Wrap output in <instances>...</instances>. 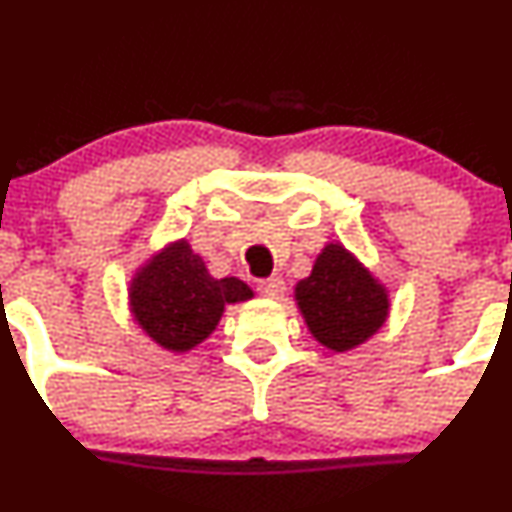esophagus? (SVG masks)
I'll return each instance as SVG.
<instances>
[{
	"mask_svg": "<svg viewBox=\"0 0 512 512\" xmlns=\"http://www.w3.org/2000/svg\"><path fill=\"white\" fill-rule=\"evenodd\" d=\"M257 289H260L262 297L280 299L285 294V282H282V277H270V280H262Z\"/></svg>",
	"mask_w": 512,
	"mask_h": 512,
	"instance_id": "esophagus-1",
	"label": "esophagus"
}]
</instances>
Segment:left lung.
Instances as JSON below:
<instances>
[{
	"label": "left lung",
	"instance_id": "8db88e82",
	"mask_svg": "<svg viewBox=\"0 0 512 512\" xmlns=\"http://www.w3.org/2000/svg\"><path fill=\"white\" fill-rule=\"evenodd\" d=\"M294 304L314 342L352 352L386 324L391 297L384 282L342 242H327L309 277L294 285Z\"/></svg>",
	"mask_w": 512,
	"mask_h": 512
}]
</instances>
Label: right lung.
<instances>
[{
    "instance_id": "1",
    "label": "right lung",
    "mask_w": 512,
    "mask_h": 512,
    "mask_svg": "<svg viewBox=\"0 0 512 512\" xmlns=\"http://www.w3.org/2000/svg\"><path fill=\"white\" fill-rule=\"evenodd\" d=\"M255 297L237 277H213L185 237L168 242L136 267L128 312L151 342L173 354L193 352L220 324L227 304Z\"/></svg>"
}]
</instances>
